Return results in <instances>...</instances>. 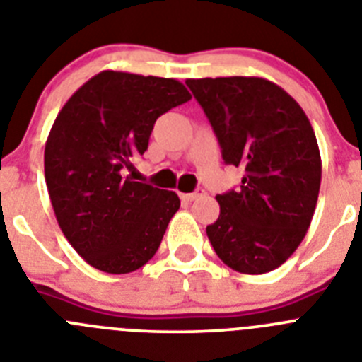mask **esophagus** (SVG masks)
<instances>
[{"instance_id": "1", "label": "esophagus", "mask_w": 362, "mask_h": 362, "mask_svg": "<svg viewBox=\"0 0 362 362\" xmlns=\"http://www.w3.org/2000/svg\"><path fill=\"white\" fill-rule=\"evenodd\" d=\"M203 194H204V190L197 188V190L192 192V194H181V199H183V201H196L197 197H201Z\"/></svg>"}]
</instances>
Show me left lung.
I'll use <instances>...</instances> for the list:
<instances>
[{
    "mask_svg": "<svg viewBox=\"0 0 362 362\" xmlns=\"http://www.w3.org/2000/svg\"><path fill=\"white\" fill-rule=\"evenodd\" d=\"M226 165L241 166L238 190L216 197L206 226L217 257L241 274L276 270L297 250L321 187V153L305 110L264 78L187 79Z\"/></svg>",
    "mask_w": 362,
    "mask_h": 362,
    "instance_id": "1",
    "label": "left lung"
}]
</instances>
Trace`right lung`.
<instances>
[{
    "mask_svg": "<svg viewBox=\"0 0 362 362\" xmlns=\"http://www.w3.org/2000/svg\"><path fill=\"white\" fill-rule=\"evenodd\" d=\"M190 98L177 79L103 70L57 114L45 181L59 228L90 267L130 274L158 252L181 204L177 194L124 172L148 148L156 119Z\"/></svg>",
    "mask_w": 362,
    "mask_h": 362,
    "instance_id": "obj_1",
    "label": "right lung"
}]
</instances>
